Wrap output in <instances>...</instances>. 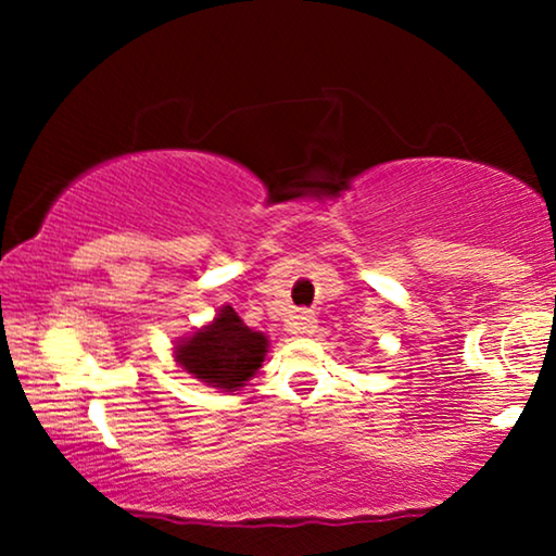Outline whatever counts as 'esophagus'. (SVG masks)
I'll list each match as a JSON object with an SVG mask.
<instances>
[{
  "label": "esophagus",
  "mask_w": 556,
  "mask_h": 556,
  "mask_svg": "<svg viewBox=\"0 0 556 556\" xmlns=\"http://www.w3.org/2000/svg\"><path fill=\"white\" fill-rule=\"evenodd\" d=\"M291 331L293 333H314L316 331V316L314 314H306V311H303V314H299L291 321Z\"/></svg>",
  "instance_id": "34e87169"
}]
</instances>
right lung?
<instances>
[{"label": "right lung", "mask_w": 556, "mask_h": 556, "mask_svg": "<svg viewBox=\"0 0 556 556\" xmlns=\"http://www.w3.org/2000/svg\"><path fill=\"white\" fill-rule=\"evenodd\" d=\"M270 341L253 331L232 306H223L212 321L174 341V362L197 382L219 392H235L263 367Z\"/></svg>", "instance_id": "1"}]
</instances>
